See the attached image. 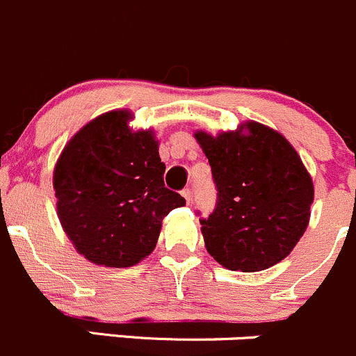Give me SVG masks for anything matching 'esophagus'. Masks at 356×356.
Instances as JSON below:
<instances>
[{
    "label": "esophagus",
    "mask_w": 356,
    "mask_h": 356,
    "mask_svg": "<svg viewBox=\"0 0 356 356\" xmlns=\"http://www.w3.org/2000/svg\"><path fill=\"white\" fill-rule=\"evenodd\" d=\"M191 195H193V193H191V189H189V188L182 189V196H184V200L188 203H191Z\"/></svg>",
    "instance_id": "1"
}]
</instances>
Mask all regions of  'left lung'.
<instances>
[{"label":"left lung","mask_w":356,"mask_h":356,"mask_svg":"<svg viewBox=\"0 0 356 356\" xmlns=\"http://www.w3.org/2000/svg\"><path fill=\"white\" fill-rule=\"evenodd\" d=\"M217 137L196 132L217 189L202 222L209 254L231 271H261L287 257L305 234L313 182L284 136L250 122Z\"/></svg>","instance_id":"1"}]
</instances>
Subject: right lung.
Listing matches in <instances>:
<instances>
[{
    "mask_svg": "<svg viewBox=\"0 0 356 356\" xmlns=\"http://www.w3.org/2000/svg\"><path fill=\"white\" fill-rule=\"evenodd\" d=\"M129 118L111 111L92 120L69 140L54 172L65 234L88 261L109 268H129L149 255L161 220L186 203L165 188L153 132H132Z\"/></svg>",
    "mask_w": 356,
    "mask_h": 356,
    "instance_id": "right-lung-1",
    "label": "right lung"
}]
</instances>
